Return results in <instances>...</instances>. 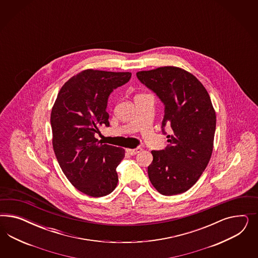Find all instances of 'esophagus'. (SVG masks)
<instances>
[{"label":"esophagus","instance_id":"obj_1","mask_svg":"<svg viewBox=\"0 0 258 258\" xmlns=\"http://www.w3.org/2000/svg\"><path fill=\"white\" fill-rule=\"evenodd\" d=\"M141 150H142V149L141 148H137V149H126V152L130 154V155H136L137 153H139L140 152Z\"/></svg>","mask_w":258,"mask_h":258}]
</instances>
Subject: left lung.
<instances>
[{
    "mask_svg": "<svg viewBox=\"0 0 258 258\" xmlns=\"http://www.w3.org/2000/svg\"><path fill=\"white\" fill-rule=\"evenodd\" d=\"M137 78L152 90L164 105V125L173 131L167 135L170 145L152 150L148 167L152 185L164 196L186 192L210 161L216 131V111L208 92L194 75L176 66L140 71Z\"/></svg>",
    "mask_w": 258,
    "mask_h": 258,
    "instance_id": "obj_1",
    "label": "left lung"
}]
</instances>
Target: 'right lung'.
<instances>
[{
	"mask_svg": "<svg viewBox=\"0 0 258 258\" xmlns=\"http://www.w3.org/2000/svg\"><path fill=\"white\" fill-rule=\"evenodd\" d=\"M130 72L87 69L64 83L51 111L52 144L64 175L80 192L100 198L117 185L116 167L125 149L99 144L94 137L109 126V94L126 83Z\"/></svg>",
	"mask_w": 258,
	"mask_h": 258,
	"instance_id": "add662e5",
	"label": "right lung"
}]
</instances>
